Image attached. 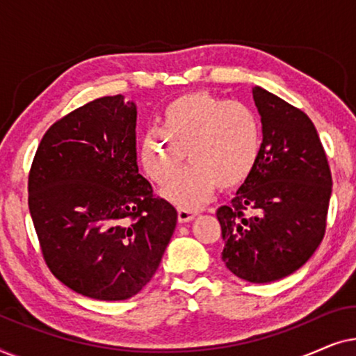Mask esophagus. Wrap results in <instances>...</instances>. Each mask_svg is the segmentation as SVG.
Here are the masks:
<instances>
[{
  "label": "esophagus",
  "mask_w": 356,
  "mask_h": 356,
  "mask_svg": "<svg viewBox=\"0 0 356 356\" xmlns=\"http://www.w3.org/2000/svg\"><path fill=\"white\" fill-rule=\"evenodd\" d=\"M196 216H197V212L191 211V209H178V222L179 223H186L189 220H193Z\"/></svg>",
  "instance_id": "34e87169"
}]
</instances>
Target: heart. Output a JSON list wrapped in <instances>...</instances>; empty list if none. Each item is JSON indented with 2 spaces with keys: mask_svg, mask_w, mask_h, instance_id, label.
I'll return each mask as SVG.
<instances>
[{
  "mask_svg": "<svg viewBox=\"0 0 356 356\" xmlns=\"http://www.w3.org/2000/svg\"><path fill=\"white\" fill-rule=\"evenodd\" d=\"M262 147V124L251 106L197 90L165 105L160 129L140 138L139 159L147 177L165 184L188 153L192 165L169 179L163 196L175 206L194 209L218 186L235 189L246 183Z\"/></svg>",
  "mask_w": 356,
  "mask_h": 356,
  "instance_id": "1",
  "label": "heart"
}]
</instances>
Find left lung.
<instances>
[{"label":"left lung","mask_w":356,"mask_h":356,"mask_svg":"<svg viewBox=\"0 0 356 356\" xmlns=\"http://www.w3.org/2000/svg\"><path fill=\"white\" fill-rule=\"evenodd\" d=\"M252 99L264 133L261 160L217 218L227 269L267 284L298 270L321 245L332 177L308 115L262 87Z\"/></svg>","instance_id":"left-lung-1"}]
</instances>
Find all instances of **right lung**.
Here are the masks:
<instances>
[{"label": "right lung", "mask_w": 356, "mask_h": 356, "mask_svg": "<svg viewBox=\"0 0 356 356\" xmlns=\"http://www.w3.org/2000/svg\"><path fill=\"white\" fill-rule=\"evenodd\" d=\"M136 105L102 97L50 126L29 173V211L58 280L94 300L139 293L159 269L177 211L139 173Z\"/></svg>", "instance_id": "right-lung-1"}]
</instances>
